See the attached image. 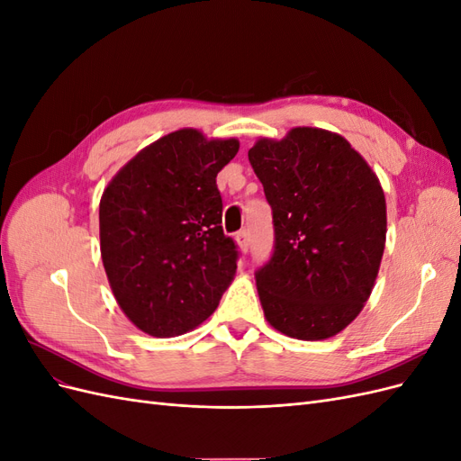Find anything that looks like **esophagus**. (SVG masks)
I'll use <instances>...</instances> for the list:
<instances>
[{
    "mask_svg": "<svg viewBox=\"0 0 461 461\" xmlns=\"http://www.w3.org/2000/svg\"><path fill=\"white\" fill-rule=\"evenodd\" d=\"M236 240H239V246H240V249L242 252L246 254L248 252V248H249V230H240L239 232V236H236Z\"/></svg>",
    "mask_w": 461,
    "mask_h": 461,
    "instance_id": "34e87169",
    "label": "esophagus"
}]
</instances>
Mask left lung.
Masks as SVG:
<instances>
[{
	"label": "left lung",
	"mask_w": 461,
	"mask_h": 461,
	"mask_svg": "<svg viewBox=\"0 0 461 461\" xmlns=\"http://www.w3.org/2000/svg\"><path fill=\"white\" fill-rule=\"evenodd\" d=\"M248 159L273 209V256L256 271L265 319L292 339H330L357 317L379 273V178L346 138L312 127L261 138Z\"/></svg>",
	"instance_id": "8db88e82"
}]
</instances>
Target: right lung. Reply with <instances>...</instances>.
Listing matches in <instances>:
<instances>
[{
	"mask_svg": "<svg viewBox=\"0 0 461 461\" xmlns=\"http://www.w3.org/2000/svg\"><path fill=\"white\" fill-rule=\"evenodd\" d=\"M236 138L194 129L159 138L111 178L100 202V248L111 290L151 337H178L212 315L236 273L239 249L222 232L217 173Z\"/></svg>",
	"mask_w": 461,
	"mask_h": 461,
	"instance_id": "1",
	"label": "right lung"
}]
</instances>
